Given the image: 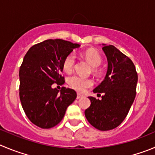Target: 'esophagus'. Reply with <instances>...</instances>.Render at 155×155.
I'll return each mask as SVG.
<instances>
[{"label": "esophagus", "mask_w": 155, "mask_h": 155, "mask_svg": "<svg viewBox=\"0 0 155 155\" xmlns=\"http://www.w3.org/2000/svg\"><path fill=\"white\" fill-rule=\"evenodd\" d=\"M82 96H83V95H81V94H79V93H77V99H80V98H82Z\"/></svg>", "instance_id": "esophagus-1"}]
</instances>
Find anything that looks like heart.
<instances>
[{"label":"heart","instance_id":"b5f03b06","mask_svg":"<svg viewBox=\"0 0 155 155\" xmlns=\"http://www.w3.org/2000/svg\"><path fill=\"white\" fill-rule=\"evenodd\" d=\"M84 56L88 63L93 68L99 67L102 63V57L97 51L94 50H88L84 53ZM76 56L73 53H70L65 58L63 63V67L65 72L70 73L74 68ZM68 83L71 87L78 92H84L93 85V82L90 79L80 77L79 76H72L68 78Z\"/></svg>","mask_w":155,"mask_h":155}]
</instances>
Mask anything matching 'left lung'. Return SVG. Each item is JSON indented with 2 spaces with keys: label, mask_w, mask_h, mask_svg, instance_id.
<instances>
[{
  "label": "left lung",
  "mask_w": 155,
  "mask_h": 155,
  "mask_svg": "<svg viewBox=\"0 0 155 155\" xmlns=\"http://www.w3.org/2000/svg\"><path fill=\"white\" fill-rule=\"evenodd\" d=\"M102 50L108 60V69L104 80L93 92L103 95L101 100L89 96L91 105L85 115L95 128L108 131L118 127L128 115L136 95L138 73L133 62L116 47L103 44Z\"/></svg>",
  "instance_id": "8db88e82"
}]
</instances>
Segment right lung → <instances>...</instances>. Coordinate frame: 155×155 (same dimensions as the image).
<instances>
[{"label": "right lung", "mask_w": 155, "mask_h": 155, "mask_svg": "<svg viewBox=\"0 0 155 155\" xmlns=\"http://www.w3.org/2000/svg\"><path fill=\"white\" fill-rule=\"evenodd\" d=\"M79 47L61 39L47 40L34 45L26 53L19 71V94L26 115L37 126H56L76 99L75 90L62 87L60 91L52 85L64 82L63 61Z\"/></svg>", "instance_id": "obj_1"}]
</instances>
